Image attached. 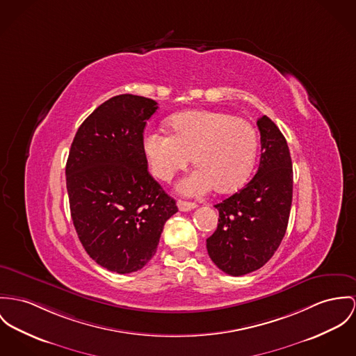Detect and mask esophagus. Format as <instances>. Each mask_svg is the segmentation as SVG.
Here are the masks:
<instances>
[{"instance_id": "obj_1", "label": "esophagus", "mask_w": 356, "mask_h": 356, "mask_svg": "<svg viewBox=\"0 0 356 356\" xmlns=\"http://www.w3.org/2000/svg\"><path fill=\"white\" fill-rule=\"evenodd\" d=\"M177 207L180 211H191L196 209V204L192 202H186V200H177Z\"/></svg>"}]
</instances>
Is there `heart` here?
Returning <instances> with one entry per match:
<instances>
[{
  "instance_id": "heart-1",
  "label": "heart",
  "mask_w": 356,
  "mask_h": 356,
  "mask_svg": "<svg viewBox=\"0 0 356 356\" xmlns=\"http://www.w3.org/2000/svg\"><path fill=\"white\" fill-rule=\"evenodd\" d=\"M172 136L161 130L143 134L142 149L152 173L169 181L192 163L196 168L179 183V191L200 196L214 187L230 192L250 175L257 152V134L243 118L218 111L192 110L169 118Z\"/></svg>"
}]
</instances>
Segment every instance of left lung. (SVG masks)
Returning <instances> with one entry per match:
<instances>
[{"label": "left lung", "instance_id": "obj_1", "mask_svg": "<svg viewBox=\"0 0 356 356\" xmlns=\"http://www.w3.org/2000/svg\"><path fill=\"white\" fill-rule=\"evenodd\" d=\"M261 156L253 179L214 207L217 230L207 252L225 274L241 276L263 267L280 245L293 202V164L286 138L268 116L257 120Z\"/></svg>", "mask_w": 356, "mask_h": 356}]
</instances>
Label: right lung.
<instances>
[{"label":"right lung","mask_w":356,"mask_h":356,"mask_svg":"<svg viewBox=\"0 0 356 356\" xmlns=\"http://www.w3.org/2000/svg\"><path fill=\"white\" fill-rule=\"evenodd\" d=\"M152 99L111 97L93 111L73 139L66 187L73 225L86 253L118 274L143 268L154 256L165 222L177 206L147 172L142 149Z\"/></svg>","instance_id":"add662e5"}]
</instances>
